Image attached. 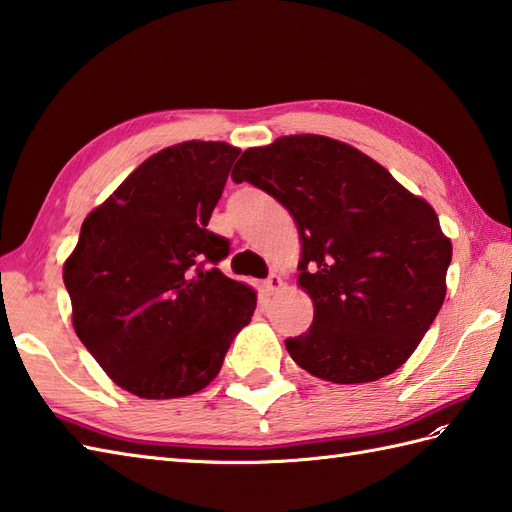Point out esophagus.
Segmentation results:
<instances>
[{
	"label": "esophagus",
	"mask_w": 512,
	"mask_h": 512,
	"mask_svg": "<svg viewBox=\"0 0 512 512\" xmlns=\"http://www.w3.org/2000/svg\"><path fill=\"white\" fill-rule=\"evenodd\" d=\"M264 288H266L268 292H279L281 288H284V281H281V277H279L277 273H273V275H270V277L264 281Z\"/></svg>",
	"instance_id": "esophagus-1"
}]
</instances>
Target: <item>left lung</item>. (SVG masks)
<instances>
[{"instance_id":"left-lung-1","label":"left lung","mask_w":512,"mask_h":512,"mask_svg":"<svg viewBox=\"0 0 512 512\" xmlns=\"http://www.w3.org/2000/svg\"><path fill=\"white\" fill-rule=\"evenodd\" d=\"M231 178L273 195L297 224V284L314 319L286 341L292 361L339 385L396 372L447 295L453 248L433 206L363 151L317 134L246 149Z\"/></svg>"}]
</instances>
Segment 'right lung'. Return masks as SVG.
Masks as SVG:
<instances>
[{
  "label": "right lung",
  "mask_w": 512,
  "mask_h": 512,
  "mask_svg": "<svg viewBox=\"0 0 512 512\" xmlns=\"http://www.w3.org/2000/svg\"><path fill=\"white\" fill-rule=\"evenodd\" d=\"M237 156L211 140L149 156L85 217L65 259L74 332L129 394L204 389L253 317L255 290L215 268L231 248L206 228Z\"/></svg>",
  "instance_id": "add662e5"
}]
</instances>
